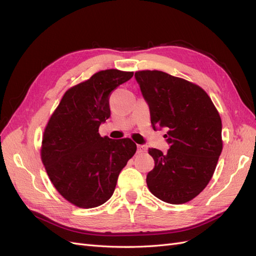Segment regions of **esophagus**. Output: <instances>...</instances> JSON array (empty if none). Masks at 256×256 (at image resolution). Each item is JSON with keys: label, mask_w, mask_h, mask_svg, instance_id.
Returning a JSON list of instances; mask_svg holds the SVG:
<instances>
[{"label": "esophagus", "mask_w": 256, "mask_h": 256, "mask_svg": "<svg viewBox=\"0 0 256 256\" xmlns=\"http://www.w3.org/2000/svg\"><path fill=\"white\" fill-rule=\"evenodd\" d=\"M146 152V146L145 145H138V150H136L138 154H142V152Z\"/></svg>", "instance_id": "esophagus-1"}]
</instances>
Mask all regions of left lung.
Returning a JSON list of instances; mask_svg holds the SVG:
<instances>
[{
  "label": "left lung",
  "mask_w": 256,
  "mask_h": 256,
  "mask_svg": "<svg viewBox=\"0 0 256 256\" xmlns=\"http://www.w3.org/2000/svg\"><path fill=\"white\" fill-rule=\"evenodd\" d=\"M134 76L152 127L168 130V152L148 150L154 168L146 176L147 187L166 203H187L214 175L222 152L220 115L206 92L189 81L158 70Z\"/></svg>",
  "instance_id": "8db88e82"
}]
</instances>
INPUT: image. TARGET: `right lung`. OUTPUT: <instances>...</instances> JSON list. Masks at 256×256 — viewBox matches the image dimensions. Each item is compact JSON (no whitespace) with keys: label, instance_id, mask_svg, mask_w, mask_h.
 I'll list each match as a JSON object with an SVG mask.
<instances>
[{"label":"right lung","instance_id":"1","mask_svg":"<svg viewBox=\"0 0 256 256\" xmlns=\"http://www.w3.org/2000/svg\"><path fill=\"white\" fill-rule=\"evenodd\" d=\"M134 72L108 69L69 88L44 129L42 160L60 194L81 208L102 205L134 156L130 138L100 136L99 126L110 118L109 96Z\"/></svg>","mask_w":256,"mask_h":256}]
</instances>
